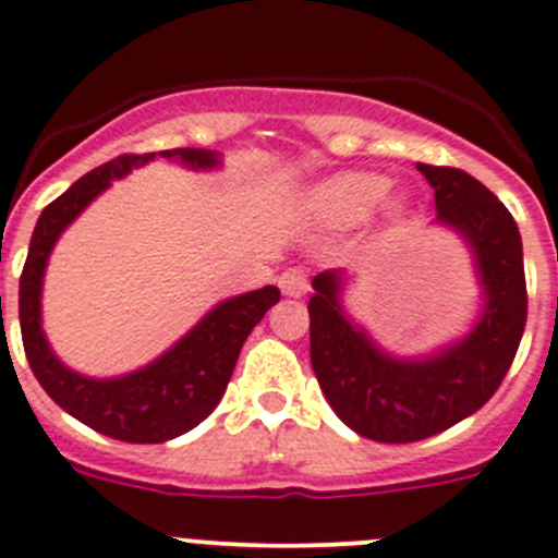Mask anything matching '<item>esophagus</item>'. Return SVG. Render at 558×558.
<instances>
[{
	"label": "esophagus",
	"instance_id": "esophagus-1",
	"mask_svg": "<svg viewBox=\"0 0 558 558\" xmlns=\"http://www.w3.org/2000/svg\"><path fill=\"white\" fill-rule=\"evenodd\" d=\"M278 286L283 294H289V298H303L305 291H308V278H305L303 269H286L283 275L278 278Z\"/></svg>",
	"mask_w": 558,
	"mask_h": 558
}]
</instances>
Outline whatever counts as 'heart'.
<instances>
[{
  "mask_svg": "<svg viewBox=\"0 0 558 558\" xmlns=\"http://www.w3.org/2000/svg\"><path fill=\"white\" fill-rule=\"evenodd\" d=\"M386 185L389 180L378 172H336L311 185L303 194V208L328 228H350L369 214L384 228H395L409 217L411 197Z\"/></svg>",
  "mask_w": 558,
  "mask_h": 558,
  "instance_id": "1",
  "label": "heart"
}]
</instances>
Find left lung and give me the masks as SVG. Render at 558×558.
I'll return each instance as SVG.
<instances>
[{"mask_svg":"<svg viewBox=\"0 0 558 558\" xmlns=\"http://www.w3.org/2000/svg\"><path fill=\"white\" fill-rule=\"evenodd\" d=\"M434 189V225L453 230L473 253L481 286L470 333L434 353H386L341 305L344 269L311 280V366L341 423L389 445L420 441L475 414L498 391L525 330L520 230L506 205L473 174L416 163Z\"/></svg>","mask_w":558,"mask_h":558,"instance_id":"obj_1","label":"left lung"}]
</instances>
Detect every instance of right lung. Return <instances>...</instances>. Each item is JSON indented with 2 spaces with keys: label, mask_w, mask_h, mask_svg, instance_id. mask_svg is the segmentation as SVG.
Returning a JSON list of instances; mask_svg holds the SVG:
<instances>
[{
  "label": "right lung",
  "mask_w": 558,
  "mask_h": 558,
  "mask_svg": "<svg viewBox=\"0 0 558 558\" xmlns=\"http://www.w3.org/2000/svg\"><path fill=\"white\" fill-rule=\"evenodd\" d=\"M178 160L185 169L208 172L222 167L214 149H163L149 155H119L69 185L38 217L27 260L19 280V323L29 369L49 398L88 428L133 445H158L197 428L222 400L250 330L280 300L278 286L235 294L217 303L172 348L142 369L117 378H88L54 355L41 328V289L49 255L60 233L83 214L113 180L155 158Z\"/></svg>",
  "instance_id": "right-lung-1"
}]
</instances>
